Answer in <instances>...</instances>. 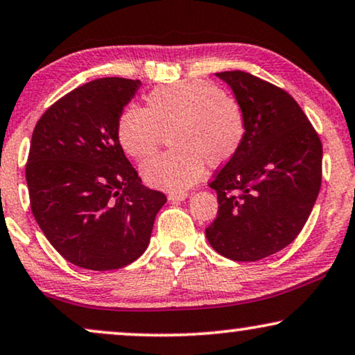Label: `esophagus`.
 Returning a JSON list of instances; mask_svg holds the SVG:
<instances>
[{"label": "esophagus", "instance_id": "34e87169", "mask_svg": "<svg viewBox=\"0 0 355 355\" xmlns=\"http://www.w3.org/2000/svg\"><path fill=\"white\" fill-rule=\"evenodd\" d=\"M187 198H188V193H185V191H170L168 193V201H172V202L183 201V200H187Z\"/></svg>", "mask_w": 355, "mask_h": 355}]
</instances>
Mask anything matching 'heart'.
<instances>
[{
    "label": "heart",
    "instance_id": "heart-1",
    "mask_svg": "<svg viewBox=\"0 0 355 355\" xmlns=\"http://www.w3.org/2000/svg\"><path fill=\"white\" fill-rule=\"evenodd\" d=\"M148 108L130 105L118 120V141L136 160L157 153L170 133L173 150L143 165L144 182L167 191H183L200 180L206 162H229L243 143L245 115L235 97L209 81H183L149 92Z\"/></svg>",
    "mask_w": 355,
    "mask_h": 355
}]
</instances>
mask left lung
Returning a JSON list of instances; mask_svg holds the SVG:
<instances>
[{"label":"left lung","mask_w":355,"mask_h":355,"mask_svg":"<svg viewBox=\"0 0 355 355\" xmlns=\"http://www.w3.org/2000/svg\"><path fill=\"white\" fill-rule=\"evenodd\" d=\"M243 108L239 153L214 175L219 211L207 242L234 261L277 253L304 229L321 187L323 148L294 98L243 71L216 73Z\"/></svg>","instance_id":"1"}]
</instances>
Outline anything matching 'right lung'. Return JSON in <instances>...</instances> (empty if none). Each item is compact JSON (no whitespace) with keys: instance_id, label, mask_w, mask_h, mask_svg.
<instances>
[{"instance_id":"1","label":"right lung","mask_w":355,"mask_h":355,"mask_svg":"<svg viewBox=\"0 0 355 355\" xmlns=\"http://www.w3.org/2000/svg\"><path fill=\"white\" fill-rule=\"evenodd\" d=\"M141 81L102 78L55 102L32 133L26 180L42 232L64 259L92 271L148 248L164 193L144 187L118 141V120Z\"/></svg>"}]
</instances>
